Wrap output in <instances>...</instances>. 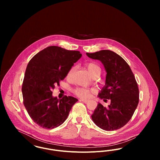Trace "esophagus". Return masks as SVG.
Wrapping results in <instances>:
<instances>
[{"label": "esophagus", "instance_id": "34e87169", "mask_svg": "<svg viewBox=\"0 0 160 160\" xmlns=\"http://www.w3.org/2000/svg\"><path fill=\"white\" fill-rule=\"evenodd\" d=\"M80 101H81L83 102L84 103H87V102L89 101L88 99H80Z\"/></svg>", "mask_w": 160, "mask_h": 160}]
</instances>
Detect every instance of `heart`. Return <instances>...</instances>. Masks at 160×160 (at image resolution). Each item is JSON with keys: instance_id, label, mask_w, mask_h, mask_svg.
Instances as JSON below:
<instances>
[{"instance_id": "1", "label": "heart", "mask_w": 160, "mask_h": 160, "mask_svg": "<svg viewBox=\"0 0 160 160\" xmlns=\"http://www.w3.org/2000/svg\"><path fill=\"white\" fill-rule=\"evenodd\" d=\"M86 66L88 69L89 73L91 74L93 78H97L100 76L101 73V69L99 67V65H98L97 63L92 62H88L86 64ZM76 69V67H72L70 68L67 74V78L68 79L70 80L72 78ZM93 92V90L88 89L84 88H78L74 91V93L78 97L84 98H88L90 97L92 93Z\"/></svg>"}]
</instances>
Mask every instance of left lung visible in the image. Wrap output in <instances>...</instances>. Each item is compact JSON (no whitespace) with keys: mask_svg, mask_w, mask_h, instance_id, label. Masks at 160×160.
Returning a JSON list of instances; mask_svg holds the SVG:
<instances>
[{"mask_svg":"<svg viewBox=\"0 0 160 160\" xmlns=\"http://www.w3.org/2000/svg\"><path fill=\"white\" fill-rule=\"evenodd\" d=\"M86 55L101 61L106 71V83L98 97L111 101L108 107L98 103L92 119L98 127L114 131L126 125L134 114L139 99V91L134 76L128 64L112 51L103 50Z\"/></svg>","mask_w":160,"mask_h":160,"instance_id":"obj_1","label":"left lung"}]
</instances>
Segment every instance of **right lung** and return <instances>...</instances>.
I'll return each instance as SVG.
<instances>
[{
  "mask_svg": "<svg viewBox=\"0 0 160 160\" xmlns=\"http://www.w3.org/2000/svg\"><path fill=\"white\" fill-rule=\"evenodd\" d=\"M82 54L50 46L35 54L26 69L22 86L23 103L32 119L39 126L53 129L61 125L78 99L70 96L53 97L52 89L59 84Z\"/></svg>",
  "mask_w": 160,
  "mask_h": 160,
  "instance_id": "right-lung-1",
  "label": "right lung"
}]
</instances>
